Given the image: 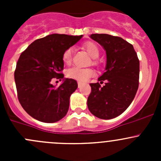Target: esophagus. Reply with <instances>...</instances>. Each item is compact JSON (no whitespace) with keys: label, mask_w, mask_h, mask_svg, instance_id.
I'll return each instance as SVG.
<instances>
[{"label":"esophagus","mask_w":161,"mask_h":161,"mask_svg":"<svg viewBox=\"0 0 161 161\" xmlns=\"http://www.w3.org/2000/svg\"><path fill=\"white\" fill-rule=\"evenodd\" d=\"M82 82H78V86L80 87L81 86H82Z\"/></svg>","instance_id":"34e87169"}]
</instances>
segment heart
Masks as SVG:
<instances>
[{
	"mask_svg": "<svg viewBox=\"0 0 161 161\" xmlns=\"http://www.w3.org/2000/svg\"><path fill=\"white\" fill-rule=\"evenodd\" d=\"M83 47L90 53L92 58H97L100 55V50L98 47L92 42H86L83 44ZM73 48L69 47L64 51L62 54V61L65 64H69L72 60ZM94 64H97V61H93ZM96 75L95 71L91 68H79L72 67L68 69L66 71V75L70 79H75L79 82H85L93 77Z\"/></svg>",
	"mask_w": 161,
	"mask_h": 161,
	"instance_id": "obj_1",
	"label": "heart"
}]
</instances>
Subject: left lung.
<instances>
[{"label": "left lung", "instance_id": "left-lung-1", "mask_svg": "<svg viewBox=\"0 0 161 161\" xmlns=\"http://www.w3.org/2000/svg\"><path fill=\"white\" fill-rule=\"evenodd\" d=\"M107 53L106 71L90 83L87 100L90 111L101 119H112L123 113L132 102L139 80V60L132 45L108 34H91ZM105 82L103 87L100 86Z\"/></svg>", "mask_w": 161, "mask_h": 161}]
</instances>
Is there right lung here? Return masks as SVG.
Returning <instances> with one entry per match:
<instances>
[{"label": "right lung", "instance_id": "right-lung-1", "mask_svg": "<svg viewBox=\"0 0 161 161\" xmlns=\"http://www.w3.org/2000/svg\"><path fill=\"white\" fill-rule=\"evenodd\" d=\"M82 36L51 34L32 42L19 57L14 70L18 99L30 116L46 123L58 121L69 111L76 80L64 79L54 87L52 79L64 78L62 54Z\"/></svg>", "mask_w": 161, "mask_h": 161}]
</instances>
